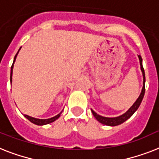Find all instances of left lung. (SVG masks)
I'll list each match as a JSON object with an SVG mask.
<instances>
[{
    "instance_id": "obj_1",
    "label": "left lung",
    "mask_w": 159,
    "mask_h": 159,
    "mask_svg": "<svg viewBox=\"0 0 159 159\" xmlns=\"http://www.w3.org/2000/svg\"><path fill=\"white\" fill-rule=\"evenodd\" d=\"M138 57H139V59H140V68H141V71H142L143 73V88L142 91H141V93H140V96L138 98L136 101L134 103V104L129 109V110L127 112L124 113V114H122V115L119 116V117H102V116L99 115L97 113L94 112V111L91 109V112H92L93 115L95 116V117L96 119L99 121L100 122H101L102 124L107 125V126H117V125L122 124V122H124L125 121L130 118V117L132 116L134 113H135V111L137 110L139 106H140V103L142 101L143 98H144V91H145V86H144V83H145V76H144V68L142 66V58L140 55H138Z\"/></svg>"
}]
</instances>
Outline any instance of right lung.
Returning a JSON list of instances; mask_svg holds the SVG:
<instances>
[{
  "label": "right lung",
  "mask_w": 159,
  "mask_h": 159,
  "mask_svg": "<svg viewBox=\"0 0 159 159\" xmlns=\"http://www.w3.org/2000/svg\"><path fill=\"white\" fill-rule=\"evenodd\" d=\"M19 50H20V49H19ZM19 51H18L16 55H15V59H14V62H13L12 66H11V71H10V82H12L13 67H14V63H15V59H16V56H17V55H18ZM59 116H60V114H58V115H56L55 117H51V118H48V119H38V118H34V117H30V116H28V115H24V117H27V118H28V119L31 122H33V123H34V124L42 126V125L49 124V123H50V122H53L54 121H55V120L57 119V118H59Z\"/></svg>",
  "instance_id": "1"
}]
</instances>
